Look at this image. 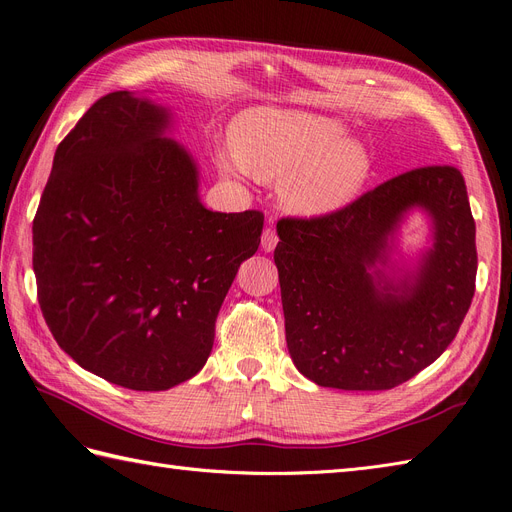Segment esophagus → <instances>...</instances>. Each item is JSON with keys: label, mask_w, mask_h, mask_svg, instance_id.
Instances as JSON below:
<instances>
[{"label": "esophagus", "mask_w": 512, "mask_h": 512, "mask_svg": "<svg viewBox=\"0 0 512 512\" xmlns=\"http://www.w3.org/2000/svg\"><path fill=\"white\" fill-rule=\"evenodd\" d=\"M277 232H275V228H265V232H262V250L265 252H273L275 250V245H277Z\"/></svg>", "instance_id": "1"}]
</instances>
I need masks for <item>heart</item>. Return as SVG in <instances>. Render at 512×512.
Instances as JSON below:
<instances>
[{
  "label": "heart",
  "instance_id": "b5f03b06",
  "mask_svg": "<svg viewBox=\"0 0 512 512\" xmlns=\"http://www.w3.org/2000/svg\"><path fill=\"white\" fill-rule=\"evenodd\" d=\"M235 156L220 158L226 173L243 168L262 181H282L280 198L290 213L322 218L348 207L371 175V153L346 136L335 117L258 108L239 119Z\"/></svg>",
  "mask_w": 512,
  "mask_h": 512
}]
</instances>
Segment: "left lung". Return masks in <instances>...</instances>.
Listing matches in <instances>:
<instances>
[{"label":"left lung","instance_id":"8db88e82","mask_svg":"<svg viewBox=\"0 0 512 512\" xmlns=\"http://www.w3.org/2000/svg\"><path fill=\"white\" fill-rule=\"evenodd\" d=\"M432 220L434 245L412 274L383 271L405 213ZM286 344L318 386L386 391L453 342L476 282V226L455 166L408 170L322 218L277 222Z\"/></svg>","mask_w":512,"mask_h":512}]
</instances>
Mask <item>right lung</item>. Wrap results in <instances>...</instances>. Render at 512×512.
<instances>
[{"label":"right lung","mask_w":512,"mask_h":512,"mask_svg":"<svg viewBox=\"0 0 512 512\" xmlns=\"http://www.w3.org/2000/svg\"><path fill=\"white\" fill-rule=\"evenodd\" d=\"M168 108L100 98L59 143L34 218L42 316L66 354L132 391H166L207 363L215 318L265 215L209 211Z\"/></svg>","instance_id":"1"}]
</instances>
